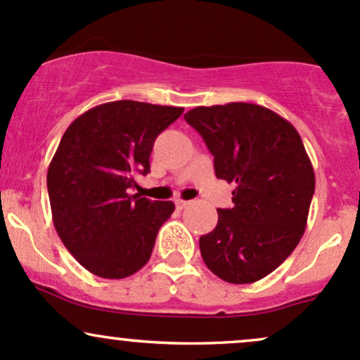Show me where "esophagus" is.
I'll use <instances>...</instances> for the list:
<instances>
[{
	"instance_id": "obj_1",
	"label": "esophagus",
	"mask_w": 360,
	"mask_h": 360,
	"mask_svg": "<svg viewBox=\"0 0 360 360\" xmlns=\"http://www.w3.org/2000/svg\"><path fill=\"white\" fill-rule=\"evenodd\" d=\"M188 205H190V202H186V200H176V207L179 210H183L184 207H188Z\"/></svg>"
}]
</instances>
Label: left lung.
<instances>
[{
  "label": "left lung",
  "mask_w": 360,
  "mask_h": 360,
  "mask_svg": "<svg viewBox=\"0 0 360 360\" xmlns=\"http://www.w3.org/2000/svg\"><path fill=\"white\" fill-rule=\"evenodd\" d=\"M184 120L214 155L217 179L236 183L233 209H219L214 231L200 238L207 267L247 285L281 266L307 226L316 188L300 134L286 119L253 103L196 107Z\"/></svg>",
  "instance_id": "left-lung-1"
}]
</instances>
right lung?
I'll list each match as a JSON object with an SVG mask.
<instances>
[{"mask_svg":"<svg viewBox=\"0 0 360 360\" xmlns=\"http://www.w3.org/2000/svg\"><path fill=\"white\" fill-rule=\"evenodd\" d=\"M184 108L120 100L98 105L67 127L50 169L48 195L60 240L82 267L105 279L134 274L150 260L172 202H151L136 176L150 172L162 131Z\"/></svg>","mask_w":360,"mask_h":360,"instance_id":"1","label":"right lung"}]
</instances>
